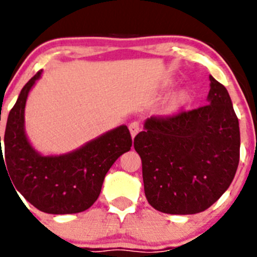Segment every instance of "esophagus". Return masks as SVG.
Returning <instances> with one entry per match:
<instances>
[{
    "instance_id": "1",
    "label": "esophagus",
    "mask_w": 257,
    "mask_h": 257,
    "mask_svg": "<svg viewBox=\"0 0 257 257\" xmlns=\"http://www.w3.org/2000/svg\"><path fill=\"white\" fill-rule=\"evenodd\" d=\"M128 128H130V132H131L132 139H134V137L136 136V135L139 134L140 131H141V126H140V123H139V122H136V121H134V122L130 123Z\"/></svg>"
}]
</instances>
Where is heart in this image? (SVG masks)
Instances as JSON below:
<instances>
[{
    "mask_svg": "<svg viewBox=\"0 0 257 257\" xmlns=\"http://www.w3.org/2000/svg\"><path fill=\"white\" fill-rule=\"evenodd\" d=\"M187 101H189V93H187L186 91H180V92H177L176 95L169 101L167 110L174 112V111L179 110V108H181L182 106L186 105Z\"/></svg>",
    "mask_w": 257,
    "mask_h": 257,
    "instance_id": "obj_1",
    "label": "heart"
}]
</instances>
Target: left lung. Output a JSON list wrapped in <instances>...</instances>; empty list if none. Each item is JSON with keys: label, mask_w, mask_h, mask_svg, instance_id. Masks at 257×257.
Masks as SVG:
<instances>
[{"label": "left lung", "mask_w": 257, "mask_h": 257, "mask_svg": "<svg viewBox=\"0 0 257 257\" xmlns=\"http://www.w3.org/2000/svg\"><path fill=\"white\" fill-rule=\"evenodd\" d=\"M207 105L151 116L134 147L149 204L171 215L202 212L228 189L240 160V127L225 86L210 76Z\"/></svg>", "instance_id": "8db88e82"}]
</instances>
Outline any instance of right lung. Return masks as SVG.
I'll use <instances>...</instances> for the list:
<instances>
[{"label":"right lung","mask_w":257,"mask_h":257,"mask_svg":"<svg viewBox=\"0 0 257 257\" xmlns=\"http://www.w3.org/2000/svg\"><path fill=\"white\" fill-rule=\"evenodd\" d=\"M41 73L39 71L24 86L10 111L5 131V160L0 136V165L6 161L17 191L40 211L77 214L97 200L110 167L131 149V135L127 126L122 125L68 154L40 155L25 134V106L30 90Z\"/></svg>","instance_id":"1"}]
</instances>
